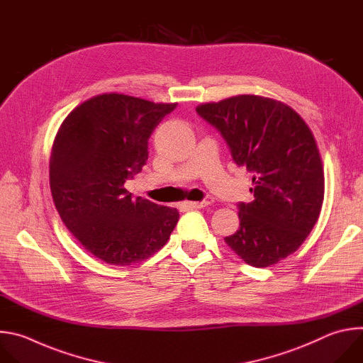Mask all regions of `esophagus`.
<instances>
[{"label": "esophagus", "mask_w": 363, "mask_h": 363, "mask_svg": "<svg viewBox=\"0 0 363 363\" xmlns=\"http://www.w3.org/2000/svg\"><path fill=\"white\" fill-rule=\"evenodd\" d=\"M208 204V201L203 200V201H184V206L189 208H201L206 207Z\"/></svg>", "instance_id": "1"}]
</instances>
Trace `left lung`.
<instances>
[{
  "mask_svg": "<svg viewBox=\"0 0 363 363\" xmlns=\"http://www.w3.org/2000/svg\"><path fill=\"white\" fill-rule=\"evenodd\" d=\"M197 114L220 131L239 167L253 174L255 200L239 203V230L225 238L250 266L267 267L299 249L320 214L325 177L315 137L281 101L242 94Z\"/></svg>",
  "mask_w": 363,
  "mask_h": 363,
  "instance_id": "left-lung-1",
  "label": "left lung"
}]
</instances>
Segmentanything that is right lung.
I'll use <instances>...</instances> for the list:
<instances>
[{"mask_svg": "<svg viewBox=\"0 0 363 363\" xmlns=\"http://www.w3.org/2000/svg\"><path fill=\"white\" fill-rule=\"evenodd\" d=\"M125 94H100L62 121L50 157V187L65 228L93 256L128 266L160 250L177 208L133 199L125 180L141 172L149 138L176 108Z\"/></svg>", "mask_w": 363, "mask_h": 363, "instance_id": "1", "label": "right lung"}]
</instances>
